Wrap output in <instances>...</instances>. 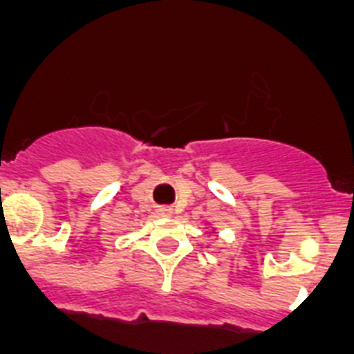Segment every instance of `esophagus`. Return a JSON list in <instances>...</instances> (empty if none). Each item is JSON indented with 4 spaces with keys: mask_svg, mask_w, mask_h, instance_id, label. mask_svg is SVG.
<instances>
[{
    "mask_svg": "<svg viewBox=\"0 0 354 354\" xmlns=\"http://www.w3.org/2000/svg\"><path fill=\"white\" fill-rule=\"evenodd\" d=\"M157 214H159L160 217H169L171 214H173V210H171L169 207H159V209H157Z\"/></svg>",
    "mask_w": 354,
    "mask_h": 354,
    "instance_id": "1",
    "label": "esophagus"
}]
</instances>
